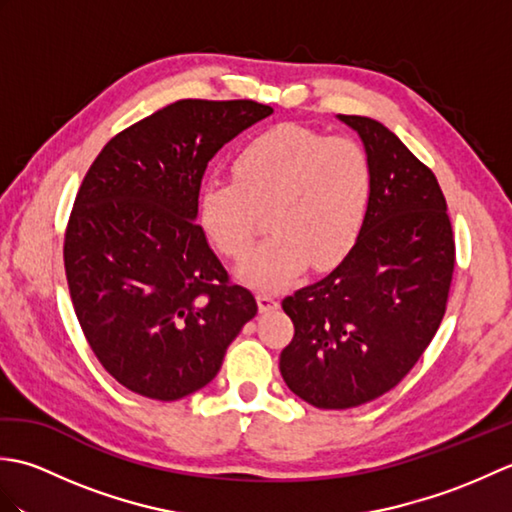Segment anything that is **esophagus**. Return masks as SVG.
<instances>
[{"mask_svg": "<svg viewBox=\"0 0 512 512\" xmlns=\"http://www.w3.org/2000/svg\"><path fill=\"white\" fill-rule=\"evenodd\" d=\"M257 306L262 312H270V310H275L279 306V301H277L275 295H270V292H259Z\"/></svg>", "mask_w": 512, "mask_h": 512, "instance_id": "obj_1", "label": "esophagus"}]
</instances>
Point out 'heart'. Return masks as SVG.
<instances>
[{"label":"heart","mask_w":512,"mask_h":512,"mask_svg":"<svg viewBox=\"0 0 512 512\" xmlns=\"http://www.w3.org/2000/svg\"><path fill=\"white\" fill-rule=\"evenodd\" d=\"M374 176L365 149L352 138L279 125L250 138L233 158V180L200 187L198 222L226 257L248 253L259 213L268 231L242 264L246 286L275 292L314 262L330 268L352 253L367 222Z\"/></svg>","instance_id":"heart-1"}]
</instances>
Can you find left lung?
Wrapping results in <instances>:
<instances>
[{"instance_id": "8db88e82", "label": "left lung", "mask_w": 512, "mask_h": 512, "mask_svg": "<svg viewBox=\"0 0 512 512\" xmlns=\"http://www.w3.org/2000/svg\"><path fill=\"white\" fill-rule=\"evenodd\" d=\"M361 138L374 191L352 253L281 308L295 336L279 369L292 394L350 409L396 387L436 336L447 310L455 242L433 171L367 116H336Z\"/></svg>"}]
</instances>
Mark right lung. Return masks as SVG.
Masks as SVG:
<instances>
[{
	"instance_id": "obj_1",
	"label": "right lung",
	"mask_w": 512,
	"mask_h": 512,
	"mask_svg": "<svg viewBox=\"0 0 512 512\" xmlns=\"http://www.w3.org/2000/svg\"><path fill=\"white\" fill-rule=\"evenodd\" d=\"M273 107L178 101L114 136L83 178L63 262L76 319L118 383L154 400L209 385L257 314L198 222L209 160Z\"/></svg>"
}]
</instances>
